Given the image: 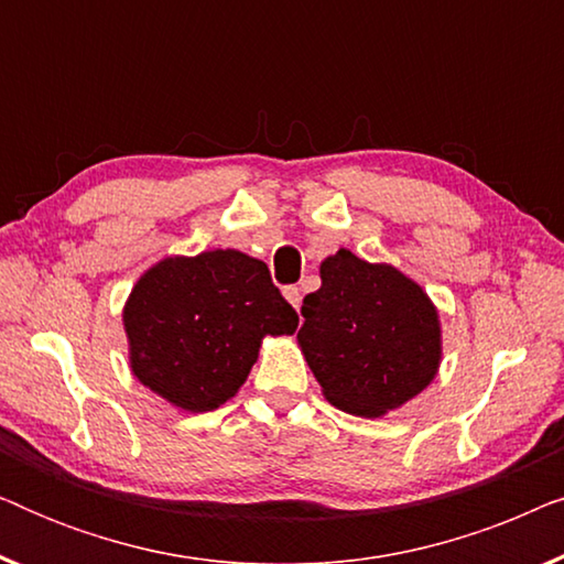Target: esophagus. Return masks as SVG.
<instances>
[{"label": "esophagus", "mask_w": 564, "mask_h": 564, "mask_svg": "<svg viewBox=\"0 0 564 564\" xmlns=\"http://www.w3.org/2000/svg\"><path fill=\"white\" fill-rule=\"evenodd\" d=\"M284 297H288V303L300 311V303H303V295H300V288L295 284H290V288H284Z\"/></svg>", "instance_id": "esophagus-1"}]
</instances>
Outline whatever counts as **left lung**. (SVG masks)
<instances>
[{"label": "left lung", "mask_w": 564, "mask_h": 564, "mask_svg": "<svg viewBox=\"0 0 564 564\" xmlns=\"http://www.w3.org/2000/svg\"><path fill=\"white\" fill-rule=\"evenodd\" d=\"M297 344L330 405L380 419L429 388L442 361V323L421 284L390 264L338 249L321 290L303 300Z\"/></svg>", "instance_id": "1"}]
</instances>
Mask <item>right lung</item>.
Masks as SVG:
<instances>
[{
  "label": "right lung",
  "instance_id": "add662e5",
  "mask_svg": "<svg viewBox=\"0 0 564 564\" xmlns=\"http://www.w3.org/2000/svg\"><path fill=\"white\" fill-rule=\"evenodd\" d=\"M122 326L138 380L182 411L205 413L236 395L261 338L295 334L297 313L264 261L215 249L153 264L130 292Z\"/></svg>",
  "mask_w": 564,
  "mask_h": 564
}]
</instances>
